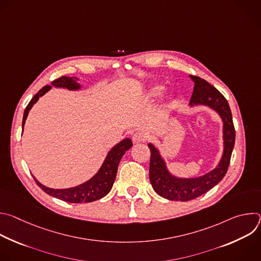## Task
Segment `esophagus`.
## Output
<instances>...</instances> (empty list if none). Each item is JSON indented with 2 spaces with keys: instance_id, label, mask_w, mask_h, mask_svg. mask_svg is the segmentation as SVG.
<instances>
[{
  "instance_id": "34e87169",
  "label": "esophagus",
  "mask_w": 261,
  "mask_h": 261,
  "mask_svg": "<svg viewBox=\"0 0 261 261\" xmlns=\"http://www.w3.org/2000/svg\"><path fill=\"white\" fill-rule=\"evenodd\" d=\"M145 135L143 134V133H141V132H136V133H134L133 134V136H132V140H133V142H135V143H138V142H143V141H145Z\"/></svg>"
}]
</instances>
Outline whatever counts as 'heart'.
Masks as SVG:
<instances>
[{
    "instance_id": "b5f03b06",
    "label": "heart",
    "mask_w": 261,
    "mask_h": 261,
    "mask_svg": "<svg viewBox=\"0 0 261 261\" xmlns=\"http://www.w3.org/2000/svg\"><path fill=\"white\" fill-rule=\"evenodd\" d=\"M163 90H164V88L162 86H157L152 90V95L153 96H158L163 92Z\"/></svg>"
}]
</instances>
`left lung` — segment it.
I'll use <instances>...</instances> for the list:
<instances>
[{
    "label": "left lung",
    "instance_id": "1",
    "mask_svg": "<svg viewBox=\"0 0 261 261\" xmlns=\"http://www.w3.org/2000/svg\"><path fill=\"white\" fill-rule=\"evenodd\" d=\"M191 79L194 81L195 86L190 105L202 104L212 107L221 116L224 123V154L217 168L207 174L196 178H178L167 171L157 148L152 143L148 144L151 151L150 180L153 189L157 194L169 200L188 201L201 196L214 188L227 172L236 141V129L226 98L206 81L194 75H191Z\"/></svg>",
    "mask_w": 261,
    "mask_h": 261
}]
</instances>
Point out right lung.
<instances>
[{"label": "right lung", "mask_w": 261, "mask_h": 261, "mask_svg": "<svg viewBox=\"0 0 261 261\" xmlns=\"http://www.w3.org/2000/svg\"><path fill=\"white\" fill-rule=\"evenodd\" d=\"M53 85L59 88H67L68 90H79L81 88L76 77H69V76H61L60 79L55 80L53 82ZM50 89H51V86L43 87L29 102L23 113L22 129L29 114V110L37 102V100L39 99V97L43 96ZM132 145L133 143L131 139L126 138L122 140L120 143H118L116 146H114L111 148V151L108 153L100 170L90 180L77 186V187L68 188V189H51V188L45 187V186L40 184L34 176L33 177L36 184L38 185L45 193L58 199H61L67 202H72V203L92 202L107 195L108 192L111 190V188H113L119 163L122 157L124 156V154Z\"/></svg>", "instance_id": "1"}]
</instances>
